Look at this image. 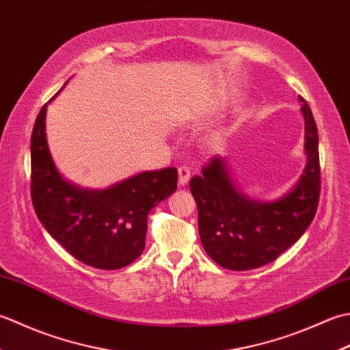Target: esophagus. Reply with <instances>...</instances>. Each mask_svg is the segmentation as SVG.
I'll return each mask as SVG.
<instances>
[{
  "label": "esophagus",
  "mask_w": 350,
  "mask_h": 350,
  "mask_svg": "<svg viewBox=\"0 0 350 350\" xmlns=\"http://www.w3.org/2000/svg\"><path fill=\"white\" fill-rule=\"evenodd\" d=\"M191 179V170L187 165H180L179 167V185L180 187H185Z\"/></svg>",
  "instance_id": "esophagus-1"
}]
</instances>
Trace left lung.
I'll return each instance as SVG.
<instances>
[{"label": "left lung", "mask_w": 350, "mask_h": 350, "mask_svg": "<svg viewBox=\"0 0 350 350\" xmlns=\"http://www.w3.org/2000/svg\"><path fill=\"white\" fill-rule=\"evenodd\" d=\"M306 122L307 167L298 185L272 203L245 198L234 188L226 162L212 156L202 176L189 182L198 209V233L215 263L248 271L273 262L299 239L313 221L321 197L319 135L313 113L301 98Z\"/></svg>", "instance_id": "left-lung-1"}]
</instances>
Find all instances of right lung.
Returning <instances> with one entry per match:
<instances>
[{"mask_svg": "<svg viewBox=\"0 0 350 350\" xmlns=\"http://www.w3.org/2000/svg\"><path fill=\"white\" fill-rule=\"evenodd\" d=\"M46 103L31 133V202L48 233L72 257L98 269H120L146 247L152 207L177 189L174 167L144 171L105 191H85L62 179L44 133Z\"/></svg>", "mask_w": 350, "mask_h": 350, "instance_id": "obj_1", "label": "right lung"}]
</instances>
